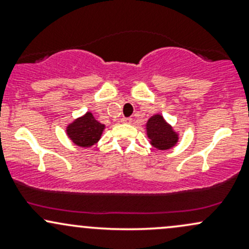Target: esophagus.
<instances>
[{
    "mask_svg": "<svg viewBox=\"0 0 249 249\" xmlns=\"http://www.w3.org/2000/svg\"><path fill=\"white\" fill-rule=\"evenodd\" d=\"M121 122L123 123V124H131L132 123V118H130V117H126V118H122Z\"/></svg>",
    "mask_w": 249,
    "mask_h": 249,
    "instance_id": "34e87169",
    "label": "esophagus"
}]
</instances>
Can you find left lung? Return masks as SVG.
I'll use <instances>...</instances> for the list:
<instances>
[{
  "mask_svg": "<svg viewBox=\"0 0 249 249\" xmlns=\"http://www.w3.org/2000/svg\"><path fill=\"white\" fill-rule=\"evenodd\" d=\"M146 134L150 144L160 151L170 150L179 141V134L159 113L153 115L146 122Z\"/></svg>",
  "mask_w": 249,
  "mask_h": 249,
  "instance_id": "obj_1",
  "label": "left lung"
}]
</instances>
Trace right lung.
Here are the masks:
<instances>
[{
	"instance_id": "add662e5",
	"label": "right lung",
	"mask_w": 249,
	"mask_h": 249,
	"mask_svg": "<svg viewBox=\"0 0 249 249\" xmlns=\"http://www.w3.org/2000/svg\"><path fill=\"white\" fill-rule=\"evenodd\" d=\"M105 125L96 121L91 112H87L67 126L68 137L79 147H91L101 139Z\"/></svg>"
}]
</instances>
